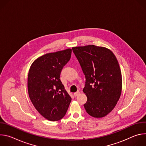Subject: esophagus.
<instances>
[{"label":"esophagus","instance_id":"34e87169","mask_svg":"<svg viewBox=\"0 0 146 146\" xmlns=\"http://www.w3.org/2000/svg\"><path fill=\"white\" fill-rule=\"evenodd\" d=\"M80 91H77L76 92L74 93V95L75 96H77L79 95H80Z\"/></svg>","mask_w":146,"mask_h":146}]
</instances>
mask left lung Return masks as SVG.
<instances>
[{
	"label": "left lung",
	"mask_w": 146,
	"mask_h": 146,
	"mask_svg": "<svg viewBox=\"0 0 146 146\" xmlns=\"http://www.w3.org/2000/svg\"><path fill=\"white\" fill-rule=\"evenodd\" d=\"M73 51L86 76L83 92L87 97L84 107L95 118H102L115 108L122 91V75L118 60L109 49L87 45Z\"/></svg>",
	"instance_id": "obj_1"
}]
</instances>
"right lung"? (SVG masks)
<instances>
[{"label": "right lung", "mask_w": 146, "mask_h": 146, "mask_svg": "<svg viewBox=\"0 0 146 146\" xmlns=\"http://www.w3.org/2000/svg\"><path fill=\"white\" fill-rule=\"evenodd\" d=\"M71 54L70 48L46 54L34 60L29 70V98L37 111L51 121L63 118L72 100L59 78Z\"/></svg>", "instance_id": "add662e5"}]
</instances>
